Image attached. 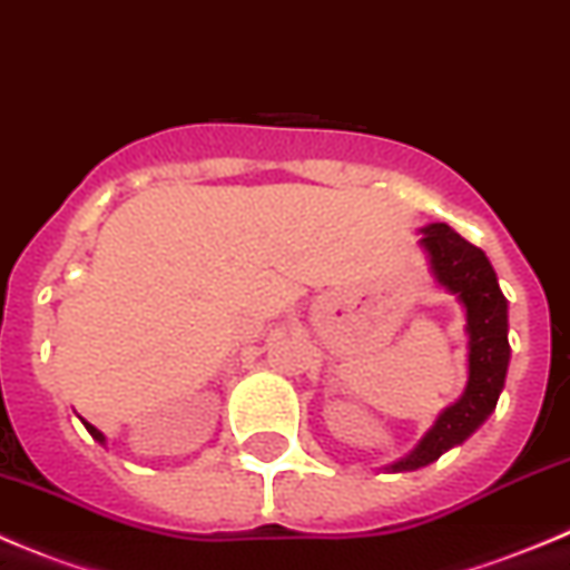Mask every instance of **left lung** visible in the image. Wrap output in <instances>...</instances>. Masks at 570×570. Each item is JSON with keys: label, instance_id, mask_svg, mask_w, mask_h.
<instances>
[{"label": "left lung", "instance_id": "left-lung-1", "mask_svg": "<svg viewBox=\"0 0 570 570\" xmlns=\"http://www.w3.org/2000/svg\"><path fill=\"white\" fill-rule=\"evenodd\" d=\"M417 244L429 261L434 284L458 297L465 312L469 381L463 394L438 414L432 429L420 438L406 458L386 465L392 474L423 469L449 449L465 443L497 409L511 361L509 301L502 295L494 266L483 249L469 244L449 224L420 227Z\"/></svg>", "mask_w": 570, "mask_h": 570}]
</instances>
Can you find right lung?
<instances>
[{
    "label": "right lung",
    "mask_w": 570,
    "mask_h": 570,
    "mask_svg": "<svg viewBox=\"0 0 570 570\" xmlns=\"http://www.w3.org/2000/svg\"><path fill=\"white\" fill-rule=\"evenodd\" d=\"M81 423H85V429H87V432H90V438H94L96 443H101V445L107 443V438L99 432V429H96V425H90V423H87V420H81Z\"/></svg>",
    "instance_id": "add662e5"
}]
</instances>
